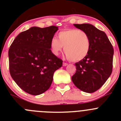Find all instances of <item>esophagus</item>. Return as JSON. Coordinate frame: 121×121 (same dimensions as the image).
<instances>
[{"label": "esophagus", "mask_w": 121, "mask_h": 121, "mask_svg": "<svg viewBox=\"0 0 121 121\" xmlns=\"http://www.w3.org/2000/svg\"><path fill=\"white\" fill-rule=\"evenodd\" d=\"M67 65H68L67 63H63V66L65 67V66H67Z\"/></svg>", "instance_id": "1"}]
</instances>
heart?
Listing matches in <instances>:
<instances>
[{
	"instance_id": "b5f03b06",
	"label": "heart",
	"mask_w": 121,
	"mask_h": 121,
	"mask_svg": "<svg viewBox=\"0 0 121 121\" xmlns=\"http://www.w3.org/2000/svg\"><path fill=\"white\" fill-rule=\"evenodd\" d=\"M58 39L52 38L50 48L54 54L58 56L63 46L67 57L72 61H79L88 55L91 47V40L88 35L83 30L75 29L60 31Z\"/></svg>"
}]
</instances>
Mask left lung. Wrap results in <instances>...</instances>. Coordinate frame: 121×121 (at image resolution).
I'll list each match as a JSON object with an SVG mask.
<instances>
[{
  "label": "left lung",
  "instance_id": "left-lung-1",
  "mask_svg": "<svg viewBox=\"0 0 121 121\" xmlns=\"http://www.w3.org/2000/svg\"><path fill=\"white\" fill-rule=\"evenodd\" d=\"M74 26L88 35L91 47L87 56L75 64L76 72L72 81L80 90L92 93L99 89L111 74L113 47L106 34L92 24Z\"/></svg>",
  "mask_w": 121,
  "mask_h": 121
}]
</instances>
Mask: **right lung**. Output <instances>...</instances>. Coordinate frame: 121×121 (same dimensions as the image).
Listing matches in <instances>:
<instances>
[{
    "label": "right lung",
    "instance_id": "right-lung-1",
    "mask_svg": "<svg viewBox=\"0 0 121 121\" xmlns=\"http://www.w3.org/2000/svg\"><path fill=\"white\" fill-rule=\"evenodd\" d=\"M58 27H32L20 33L9 50L11 77L24 91L33 95L46 92L63 61L52 52L50 41Z\"/></svg>",
    "mask_w": 121,
    "mask_h": 121
}]
</instances>
